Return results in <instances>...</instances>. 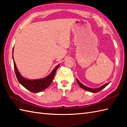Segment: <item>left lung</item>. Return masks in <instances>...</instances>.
<instances>
[{
  "mask_svg": "<svg viewBox=\"0 0 127 127\" xmlns=\"http://www.w3.org/2000/svg\"><path fill=\"white\" fill-rule=\"evenodd\" d=\"M76 81H77V82L78 83V84L79 85V86H80L81 88H82V89H83V90H85L86 91H89V92H93V93H97V92H98L100 91L101 90H102V89H103L104 88H105L106 86H107V85L109 84V83H106V84L104 85L103 86H101L100 87H99L98 88H95V89L94 88H94H89V87H87V86H84L83 85H82V83H81L79 80H78L77 79H76Z\"/></svg>",
  "mask_w": 127,
  "mask_h": 127,
  "instance_id": "8db88e82",
  "label": "left lung"
}]
</instances>
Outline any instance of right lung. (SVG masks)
Instances as JSON below:
<instances>
[{"label": "right lung", "mask_w": 127, "mask_h": 127, "mask_svg": "<svg viewBox=\"0 0 127 127\" xmlns=\"http://www.w3.org/2000/svg\"><path fill=\"white\" fill-rule=\"evenodd\" d=\"M13 51V48L12 52ZM13 64H14L15 74L18 82H20L24 87L27 89L28 90L30 91L33 93H37L39 92L44 91L45 89L47 88L48 86L51 85V82H52L53 81L54 76H55L57 70L58 66H59V65H58L53 70V71L51 72V73L48 75V76L44 78V79L29 80L25 79V78H24L22 76H21V75L17 70V67H16L14 60H13Z\"/></svg>", "instance_id": "obj_1"}]
</instances>
